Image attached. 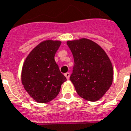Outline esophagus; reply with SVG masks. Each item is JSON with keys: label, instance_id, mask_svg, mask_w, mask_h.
<instances>
[{"label": "esophagus", "instance_id": "1", "mask_svg": "<svg viewBox=\"0 0 131 131\" xmlns=\"http://www.w3.org/2000/svg\"><path fill=\"white\" fill-rule=\"evenodd\" d=\"M64 75H65V77L67 78V79H69V77H70V73L67 72V73H64Z\"/></svg>", "mask_w": 131, "mask_h": 131}]
</instances>
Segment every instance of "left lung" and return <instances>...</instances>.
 Wrapping results in <instances>:
<instances>
[{"mask_svg": "<svg viewBox=\"0 0 131 131\" xmlns=\"http://www.w3.org/2000/svg\"><path fill=\"white\" fill-rule=\"evenodd\" d=\"M74 66L70 80L80 97L90 101L100 99L113 80V68L107 54L97 43L88 39L68 41Z\"/></svg>", "mask_w": 131, "mask_h": 131, "instance_id": "left-lung-1", "label": "left lung"}]
</instances>
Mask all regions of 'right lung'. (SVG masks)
<instances>
[{"instance_id":"right-lung-1","label":"right lung","mask_w":131,"mask_h":131,"mask_svg":"<svg viewBox=\"0 0 131 131\" xmlns=\"http://www.w3.org/2000/svg\"><path fill=\"white\" fill-rule=\"evenodd\" d=\"M60 44V41H42L30 53L23 66L22 84L31 97L39 103L55 99L67 80L54 58Z\"/></svg>"}]
</instances>
